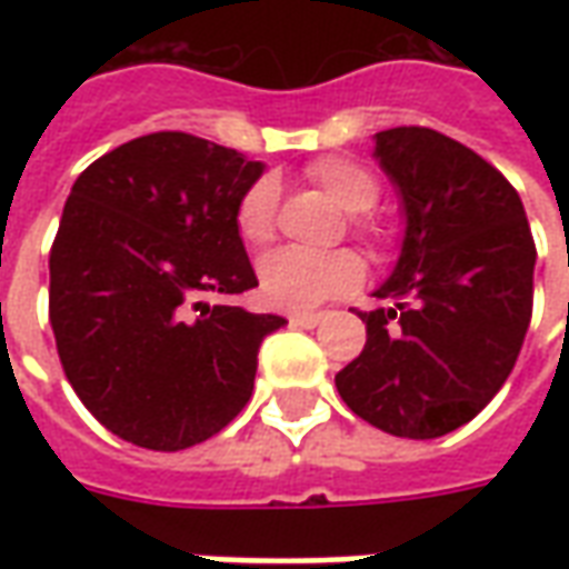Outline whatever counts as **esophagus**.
<instances>
[{"instance_id":"1","label":"esophagus","mask_w":569,"mask_h":569,"mask_svg":"<svg viewBox=\"0 0 569 569\" xmlns=\"http://www.w3.org/2000/svg\"><path fill=\"white\" fill-rule=\"evenodd\" d=\"M322 320H326V313H292V317H289V322L298 326V329H313V326H320Z\"/></svg>"}]
</instances>
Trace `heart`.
I'll return each instance as SVG.
<instances>
[{"label": "heart", "instance_id": "b5f03b06", "mask_svg": "<svg viewBox=\"0 0 569 569\" xmlns=\"http://www.w3.org/2000/svg\"><path fill=\"white\" fill-rule=\"evenodd\" d=\"M310 182L350 212V231L369 249H383L390 231L381 219L369 216L378 203L381 182L369 167L357 158L332 154L308 167ZM234 231L247 247H268L277 234V186L261 176L237 198ZM366 280V261L353 249L332 252H305V249H277L259 261V296L268 308L277 310H310L359 289Z\"/></svg>", "mask_w": 569, "mask_h": 569}]
</instances>
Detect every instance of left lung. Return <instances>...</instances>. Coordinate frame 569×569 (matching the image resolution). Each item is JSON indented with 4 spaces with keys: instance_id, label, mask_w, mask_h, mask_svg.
Masks as SVG:
<instances>
[{
    "instance_id": "8db88e82",
    "label": "left lung",
    "mask_w": 569,
    "mask_h": 569,
    "mask_svg": "<svg viewBox=\"0 0 569 569\" xmlns=\"http://www.w3.org/2000/svg\"><path fill=\"white\" fill-rule=\"evenodd\" d=\"M406 210L387 308L359 310L366 347L335 375L357 418L402 439H439L497 396L533 313L537 247L509 179L429 128L375 133Z\"/></svg>"
}]
</instances>
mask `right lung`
Here are the masks:
<instances>
[{
  "label": "right lung",
  "instance_id": "right-lung-1",
  "mask_svg": "<svg viewBox=\"0 0 569 569\" xmlns=\"http://www.w3.org/2000/svg\"><path fill=\"white\" fill-rule=\"evenodd\" d=\"M261 170L161 130L106 151L69 191L48 317L67 381L118 439L182 451L249 402L261 341L286 320L207 298L259 286L234 207Z\"/></svg>",
  "mask_w": 569,
  "mask_h": 569
}]
</instances>
